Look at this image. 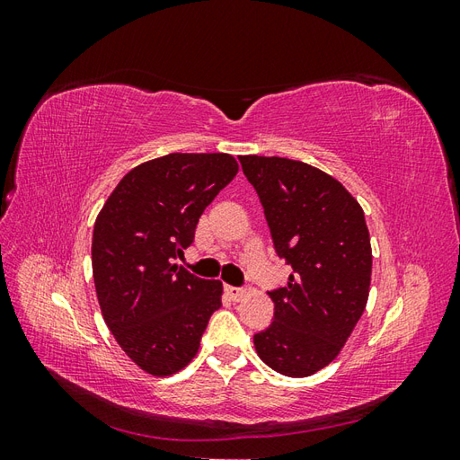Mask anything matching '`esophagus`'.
Masks as SVG:
<instances>
[{"mask_svg":"<svg viewBox=\"0 0 460 460\" xmlns=\"http://www.w3.org/2000/svg\"><path fill=\"white\" fill-rule=\"evenodd\" d=\"M226 296H228L232 301H242V297L245 296V289L234 288V286H226Z\"/></svg>","mask_w":460,"mask_h":460,"instance_id":"34e87169","label":"esophagus"}]
</instances>
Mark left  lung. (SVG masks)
Segmentation results:
<instances>
[{"instance_id": "8db88e82", "label": "left lung", "mask_w": 460, "mask_h": 460, "mask_svg": "<svg viewBox=\"0 0 460 460\" xmlns=\"http://www.w3.org/2000/svg\"><path fill=\"white\" fill-rule=\"evenodd\" d=\"M267 217L276 253L291 264L270 291L272 324L253 336L272 370L305 378L328 367L363 316L372 247L363 207L336 178L286 157L240 155Z\"/></svg>"}]
</instances>
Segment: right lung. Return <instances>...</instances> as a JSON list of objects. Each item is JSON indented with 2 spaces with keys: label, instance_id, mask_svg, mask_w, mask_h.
<instances>
[{
  "label": "right lung",
  "instance_id": "right-lung-1",
  "mask_svg": "<svg viewBox=\"0 0 460 460\" xmlns=\"http://www.w3.org/2000/svg\"><path fill=\"white\" fill-rule=\"evenodd\" d=\"M228 153H169L124 176L95 218L92 270L97 301L120 349L153 376L198 355L222 282L172 264L203 215L238 174Z\"/></svg>",
  "mask_w": 460,
  "mask_h": 460
}]
</instances>
